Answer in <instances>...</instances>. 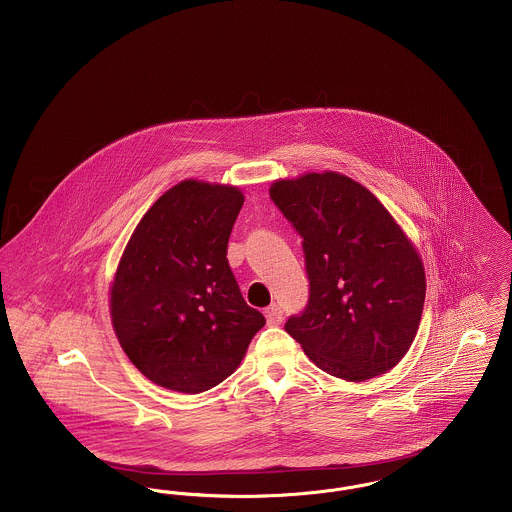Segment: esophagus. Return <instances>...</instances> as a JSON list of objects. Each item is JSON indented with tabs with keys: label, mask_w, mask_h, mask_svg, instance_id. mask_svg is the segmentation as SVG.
<instances>
[{
	"label": "esophagus",
	"mask_w": 512,
	"mask_h": 512,
	"mask_svg": "<svg viewBox=\"0 0 512 512\" xmlns=\"http://www.w3.org/2000/svg\"><path fill=\"white\" fill-rule=\"evenodd\" d=\"M265 317H267V323L274 327V325H280L282 319H284V313H282V307L272 303L271 307L265 309Z\"/></svg>",
	"instance_id": "esophagus-1"
}]
</instances>
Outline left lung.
<instances>
[{"instance_id": "8db88e82", "label": "left lung", "mask_w": 512, "mask_h": 512, "mask_svg": "<svg viewBox=\"0 0 512 512\" xmlns=\"http://www.w3.org/2000/svg\"><path fill=\"white\" fill-rule=\"evenodd\" d=\"M301 236L309 300L284 329L319 369L346 381L391 371L412 346L425 272L412 241L379 199L336 172L271 185Z\"/></svg>"}]
</instances>
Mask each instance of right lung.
<instances>
[{"instance_id": "add662e5", "label": "right lung", "mask_w": 512, "mask_h": 512, "mask_svg": "<svg viewBox=\"0 0 512 512\" xmlns=\"http://www.w3.org/2000/svg\"><path fill=\"white\" fill-rule=\"evenodd\" d=\"M241 205L238 187L181 181L125 245L110 292L114 331L133 365L164 389L216 387L265 327L226 259Z\"/></svg>"}]
</instances>
